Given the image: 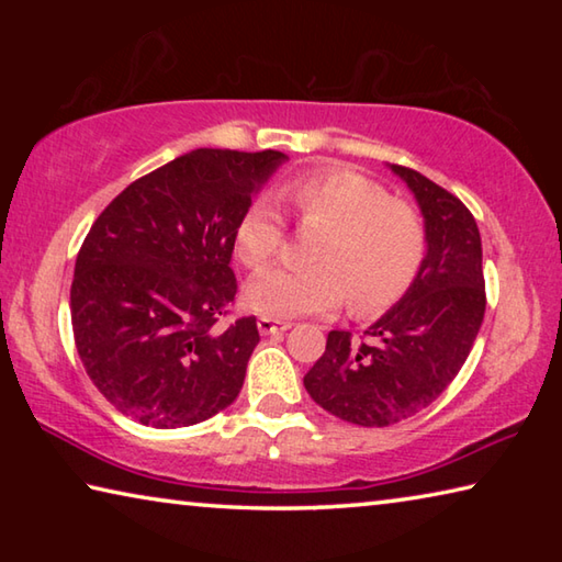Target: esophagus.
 <instances>
[{
    "mask_svg": "<svg viewBox=\"0 0 562 562\" xmlns=\"http://www.w3.org/2000/svg\"><path fill=\"white\" fill-rule=\"evenodd\" d=\"M292 327V322H284V319H274V317H260L258 319V329L260 335L270 337V335H280V331H288Z\"/></svg>",
    "mask_w": 562,
    "mask_h": 562,
    "instance_id": "esophagus-1",
    "label": "esophagus"
}]
</instances>
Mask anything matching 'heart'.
<instances>
[{"instance_id":"heart-1","label":"heart","mask_w":562,"mask_h":562,"mask_svg":"<svg viewBox=\"0 0 562 562\" xmlns=\"http://www.w3.org/2000/svg\"><path fill=\"white\" fill-rule=\"evenodd\" d=\"M280 195L302 221L325 223L312 268H270L245 284L243 300L258 315L290 319L337 310L351 297L372 315L412 288L426 255V227L412 205L392 201L376 180L349 168L294 176ZM284 245V221L270 201H252L235 225L233 247L258 270Z\"/></svg>"}]
</instances>
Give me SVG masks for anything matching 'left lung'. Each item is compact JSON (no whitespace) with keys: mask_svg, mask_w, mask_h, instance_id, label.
I'll use <instances>...</instances> for the list:
<instances>
[{"mask_svg":"<svg viewBox=\"0 0 562 562\" xmlns=\"http://www.w3.org/2000/svg\"><path fill=\"white\" fill-rule=\"evenodd\" d=\"M416 198L426 255L412 288L355 341L331 329L304 374L325 412L357 426H389L441 396L459 374L486 312L481 233L459 198L404 166H389Z\"/></svg>","mask_w":562,"mask_h":562,"instance_id":"8db88e82","label":"left lung"}]
</instances>
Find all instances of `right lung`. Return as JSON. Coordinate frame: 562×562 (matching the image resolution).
Wrapping results in <instances>:
<instances>
[{
	"mask_svg": "<svg viewBox=\"0 0 562 562\" xmlns=\"http://www.w3.org/2000/svg\"><path fill=\"white\" fill-rule=\"evenodd\" d=\"M288 156L198 148L138 178L83 240L71 327L93 386L156 429L193 426L235 402L258 322L227 329L235 225Z\"/></svg>",
	"mask_w": 562,
	"mask_h": 562,
	"instance_id": "obj_1",
	"label": "right lung"
}]
</instances>
